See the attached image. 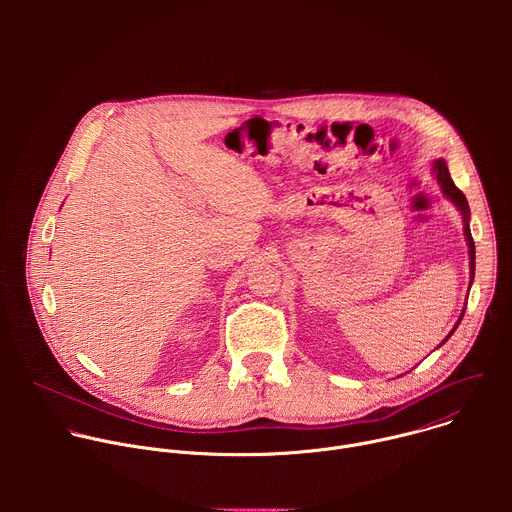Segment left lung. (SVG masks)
<instances>
[{"label": "left lung", "instance_id": "1", "mask_svg": "<svg viewBox=\"0 0 512 512\" xmlns=\"http://www.w3.org/2000/svg\"><path fill=\"white\" fill-rule=\"evenodd\" d=\"M433 170H435V178H437V182L442 184V190H444V194L462 210V214H464V233H466V241H468V247H470V269H472V277H474V259H476V251H474V239H472V233H470V225H468V214H470V206H468V200H466V196H464V192L454 184V180H452V176H450V170H448V164L444 162V160H437L435 164H433ZM460 320H462V316H460ZM460 320H458V324H460ZM458 324L454 326V330L458 328ZM454 330L448 334V338L454 334ZM446 338V340H448ZM444 340V342H446Z\"/></svg>", "mask_w": 512, "mask_h": 512}]
</instances>
